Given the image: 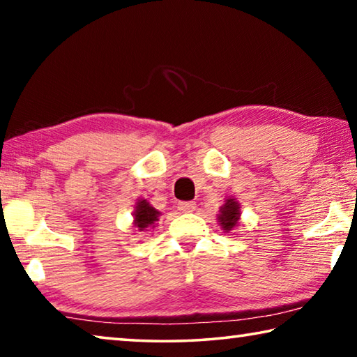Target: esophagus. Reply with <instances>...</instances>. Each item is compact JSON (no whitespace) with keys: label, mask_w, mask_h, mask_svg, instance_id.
<instances>
[{"label":"esophagus","mask_w":357,"mask_h":357,"mask_svg":"<svg viewBox=\"0 0 357 357\" xmlns=\"http://www.w3.org/2000/svg\"><path fill=\"white\" fill-rule=\"evenodd\" d=\"M197 204L195 202H181L178 204V209L183 211V213H192V211H195Z\"/></svg>","instance_id":"obj_1"}]
</instances>
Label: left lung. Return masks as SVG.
Listing matches in <instances>:
<instances>
[{
    "label": "left lung",
    "mask_w": 357,
    "mask_h": 357,
    "mask_svg": "<svg viewBox=\"0 0 357 357\" xmlns=\"http://www.w3.org/2000/svg\"><path fill=\"white\" fill-rule=\"evenodd\" d=\"M241 217V209L239 203L234 200V198H227L223 206L219 211V215H217V220H219L220 227L225 229V231H231L234 227H238Z\"/></svg>",
    "instance_id": "obj_1"
}]
</instances>
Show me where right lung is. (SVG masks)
Masks as SVG:
<instances>
[{
  "instance_id": "1",
  "label": "right lung",
  "mask_w": 357,
  "mask_h": 357,
  "mask_svg": "<svg viewBox=\"0 0 357 357\" xmlns=\"http://www.w3.org/2000/svg\"><path fill=\"white\" fill-rule=\"evenodd\" d=\"M160 215L159 211L151 206L146 200H138L134 211V227L138 231H144L149 227L154 228L155 222L159 220L157 217Z\"/></svg>"
}]
</instances>
